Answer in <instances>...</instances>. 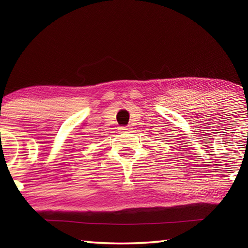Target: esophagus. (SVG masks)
Listing matches in <instances>:
<instances>
[{
    "mask_svg": "<svg viewBox=\"0 0 248 248\" xmlns=\"http://www.w3.org/2000/svg\"><path fill=\"white\" fill-rule=\"evenodd\" d=\"M130 130V128L129 127H120L119 128V132H121V133H125V132H128Z\"/></svg>",
    "mask_w": 248,
    "mask_h": 248,
    "instance_id": "esophagus-1",
    "label": "esophagus"
}]
</instances>
